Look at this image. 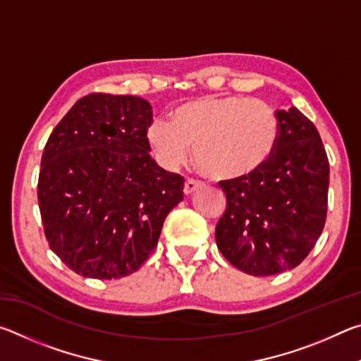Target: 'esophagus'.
Segmentation results:
<instances>
[{"label": "esophagus", "mask_w": 361, "mask_h": 361, "mask_svg": "<svg viewBox=\"0 0 361 361\" xmlns=\"http://www.w3.org/2000/svg\"><path fill=\"white\" fill-rule=\"evenodd\" d=\"M200 188H202V183H199V181H195V180H186L185 189H183V191H185L186 195H189V194H192V192L197 191V189H200Z\"/></svg>", "instance_id": "obj_1"}]
</instances>
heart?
Masks as SVG:
<instances>
[{
    "label": "heart",
    "mask_w": 361,
    "mask_h": 361,
    "mask_svg": "<svg viewBox=\"0 0 361 361\" xmlns=\"http://www.w3.org/2000/svg\"><path fill=\"white\" fill-rule=\"evenodd\" d=\"M280 122L261 100L205 95L175 106L170 124L152 121L146 142L166 167H178L194 148V162L207 178L243 181L276 154Z\"/></svg>",
    "instance_id": "obj_1"
}]
</instances>
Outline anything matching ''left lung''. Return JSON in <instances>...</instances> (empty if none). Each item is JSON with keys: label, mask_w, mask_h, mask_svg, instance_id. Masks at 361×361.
I'll list each match as a JSON object with an SVG mask.
<instances>
[{"label": "left lung", "mask_w": 361, "mask_h": 361, "mask_svg": "<svg viewBox=\"0 0 361 361\" xmlns=\"http://www.w3.org/2000/svg\"><path fill=\"white\" fill-rule=\"evenodd\" d=\"M276 114L280 140L271 162L248 180L219 183L228 207L216 224V245L250 276L301 264L326 219L329 164L319 130L295 106Z\"/></svg>", "instance_id": "left-lung-1"}]
</instances>
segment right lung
<instances>
[{
    "instance_id": "obj_1",
    "label": "right lung",
    "mask_w": 361,
    "mask_h": 361,
    "mask_svg": "<svg viewBox=\"0 0 361 361\" xmlns=\"http://www.w3.org/2000/svg\"><path fill=\"white\" fill-rule=\"evenodd\" d=\"M149 102L89 94L71 106L44 146L38 204L49 247L82 277L135 272L157 245L185 180L149 156Z\"/></svg>"
}]
</instances>
